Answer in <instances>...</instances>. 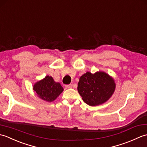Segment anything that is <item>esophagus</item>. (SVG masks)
Masks as SVG:
<instances>
[{
  "label": "esophagus",
  "instance_id": "1",
  "mask_svg": "<svg viewBox=\"0 0 147 147\" xmlns=\"http://www.w3.org/2000/svg\"><path fill=\"white\" fill-rule=\"evenodd\" d=\"M65 88H67V89L71 88H72V85H71V84H70V85H65Z\"/></svg>",
  "mask_w": 147,
  "mask_h": 147
}]
</instances>
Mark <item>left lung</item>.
I'll use <instances>...</instances> for the list:
<instances>
[{
	"mask_svg": "<svg viewBox=\"0 0 147 147\" xmlns=\"http://www.w3.org/2000/svg\"><path fill=\"white\" fill-rule=\"evenodd\" d=\"M115 84L114 80L104 72L92 74L87 72L80 77L78 91L86 104L90 106L102 104L113 94Z\"/></svg>",
	"mask_w": 147,
	"mask_h": 147,
	"instance_id": "1",
	"label": "left lung"
}]
</instances>
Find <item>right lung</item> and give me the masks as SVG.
Here are the masks:
<instances>
[{"label":"right lung","mask_w":147,"mask_h":147,"mask_svg":"<svg viewBox=\"0 0 147 147\" xmlns=\"http://www.w3.org/2000/svg\"><path fill=\"white\" fill-rule=\"evenodd\" d=\"M33 90L38 97L47 102H52L63 91L61 84L54 82L51 76H47L44 79L36 83Z\"/></svg>","instance_id":"1"}]
</instances>
